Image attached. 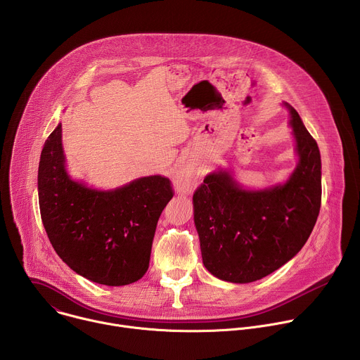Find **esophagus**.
Segmentation results:
<instances>
[{
    "label": "esophagus",
    "instance_id": "esophagus-1",
    "mask_svg": "<svg viewBox=\"0 0 360 360\" xmlns=\"http://www.w3.org/2000/svg\"><path fill=\"white\" fill-rule=\"evenodd\" d=\"M191 179H192V174L188 172V171H182V172H179V174L176 175V178H175V185H176V186H184V185L188 184Z\"/></svg>",
    "mask_w": 360,
    "mask_h": 360
}]
</instances>
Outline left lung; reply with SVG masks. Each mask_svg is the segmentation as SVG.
I'll use <instances>...</instances> for the list:
<instances>
[{
  "instance_id": "left-lung-1",
  "label": "left lung",
  "mask_w": 360,
  "mask_h": 360,
  "mask_svg": "<svg viewBox=\"0 0 360 360\" xmlns=\"http://www.w3.org/2000/svg\"><path fill=\"white\" fill-rule=\"evenodd\" d=\"M289 110L299 162L283 185L243 189L228 171L203 179L193 193V221L202 261L214 276L249 283L279 269L302 249L322 200V164L316 141L296 110Z\"/></svg>"
}]
</instances>
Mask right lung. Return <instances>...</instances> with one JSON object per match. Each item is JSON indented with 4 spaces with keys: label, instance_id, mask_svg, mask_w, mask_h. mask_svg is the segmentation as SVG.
<instances>
[{
    "label": "right lung",
    "instance_id": "obj_1",
    "mask_svg": "<svg viewBox=\"0 0 360 360\" xmlns=\"http://www.w3.org/2000/svg\"><path fill=\"white\" fill-rule=\"evenodd\" d=\"M61 124L44 143L38 167L41 219L60 258L78 275L107 286L141 279L149 266L158 219L174 196L161 175L98 191L70 178Z\"/></svg>",
    "mask_w": 360,
    "mask_h": 360
}]
</instances>
